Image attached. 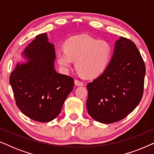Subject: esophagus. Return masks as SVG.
I'll use <instances>...</instances> for the list:
<instances>
[{
	"mask_svg": "<svg viewBox=\"0 0 154 154\" xmlns=\"http://www.w3.org/2000/svg\"><path fill=\"white\" fill-rule=\"evenodd\" d=\"M74 83H75V85H78V86H82V85H83V83L82 81H79V80H78V79H75V81H74Z\"/></svg>",
	"mask_w": 154,
	"mask_h": 154,
	"instance_id": "obj_1",
	"label": "esophagus"
}]
</instances>
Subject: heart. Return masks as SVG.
Instances as JSON below:
<instances>
[{"mask_svg":"<svg viewBox=\"0 0 154 154\" xmlns=\"http://www.w3.org/2000/svg\"><path fill=\"white\" fill-rule=\"evenodd\" d=\"M64 46V50L57 52L59 64L67 70L75 61V68L84 77L95 78L102 74L112 57V46L108 41L88 35L71 37Z\"/></svg>","mask_w":154,"mask_h":154,"instance_id":"b5f03b06","label":"heart"}]
</instances>
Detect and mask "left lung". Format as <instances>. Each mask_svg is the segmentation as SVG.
Segmentation results:
<instances>
[{
	"instance_id": "1",
	"label": "left lung",
	"mask_w": 154,
	"mask_h": 154,
	"mask_svg": "<svg viewBox=\"0 0 154 154\" xmlns=\"http://www.w3.org/2000/svg\"><path fill=\"white\" fill-rule=\"evenodd\" d=\"M146 67L130 40L121 37L104 72L87 85L86 106L90 116L102 123L125 119L142 100Z\"/></svg>"
}]
</instances>
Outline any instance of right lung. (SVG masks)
I'll list each match as a JSON object with an SVG mask.
<instances>
[{
    "instance_id": "obj_1",
    "label": "right lung",
    "mask_w": 154,
    "mask_h": 154,
    "mask_svg": "<svg viewBox=\"0 0 154 154\" xmlns=\"http://www.w3.org/2000/svg\"><path fill=\"white\" fill-rule=\"evenodd\" d=\"M22 55L27 62L18 63L10 76L17 106L35 121H51L60 113L72 91L73 78L54 69V47L46 33L36 35Z\"/></svg>"
}]
</instances>
